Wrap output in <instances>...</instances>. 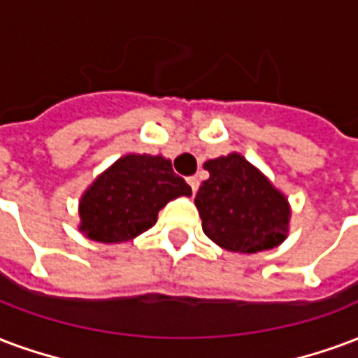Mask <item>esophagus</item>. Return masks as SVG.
I'll return each instance as SVG.
<instances>
[{
    "label": "esophagus",
    "instance_id": "1",
    "mask_svg": "<svg viewBox=\"0 0 358 358\" xmlns=\"http://www.w3.org/2000/svg\"><path fill=\"white\" fill-rule=\"evenodd\" d=\"M187 184H189V187H192L193 193L199 189V178H197V176H189V178H187Z\"/></svg>",
    "mask_w": 358,
    "mask_h": 358
}]
</instances>
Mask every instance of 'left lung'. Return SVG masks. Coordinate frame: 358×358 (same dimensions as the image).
Returning <instances> with one entry per match:
<instances>
[{
	"instance_id": "1",
	"label": "left lung",
	"mask_w": 358,
	"mask_h": 358,
	"mask_svg": "<svg viewBox=\"0 0 358 358\" xmlns=\"http://www.w3.org/2000/svg\"><path fill=\"white\" fill-rule=\"evenodd\" d=\"M208 178L195 206L208 239L229 252L256 254L279 246L290 226V203L266 174L233 152L203 165Z\"/></svg>"
}]
</instances>
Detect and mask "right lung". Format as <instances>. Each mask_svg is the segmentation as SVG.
<instances>
[{
	"label": "right lung",
	"instance_id": "1",
	"mask_svg": "<svg viewBox=\"0 0 358 358\" xmlns=\"http://www.w3.org/2000/svg\"><path fill=\"white\" fill-rule=\"evenodd\" d=\"M192 187L174 174L171 159L129 153L98 174L79 199V231L98 243H127L155 226L169 201Z\"/></svg>",
	"mask_w": 358,
	"mask_h": 358
}]
</instances>
